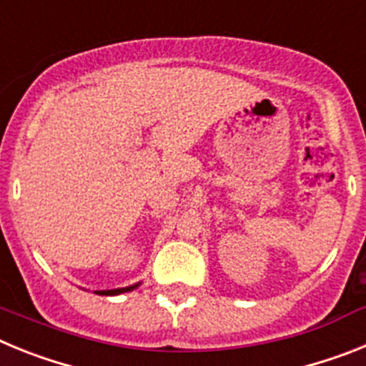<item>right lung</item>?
<instances>
[{"label":"right lung","instance_id":"obj_1","mask_svg":"<svg viewBox=\"0 0 366 366\" xmlns=\"http://www.w3.org/2000/svg\"><path fill=\"white\" fill-rule=\"evenodd\" d=\"M139 284H135V286H130V287H121V290H108V292H97L99 295H119V293H124V292H130V290H134V287H137Z\"/></svg>","mask_w":366,"mask_h":366}]
</instances>
